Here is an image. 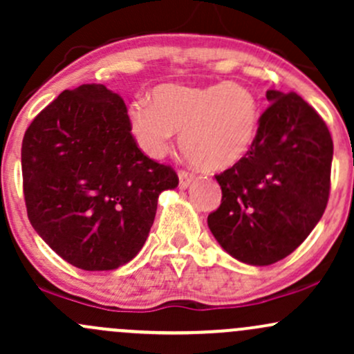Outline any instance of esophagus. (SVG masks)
Wrapping results in <instances>:
<instances>
[{"label":"esophagus","instance_id":"34e87169","mask_svg":"<svg viewBox=\"0 0 354 354\" xmlns=\"http://www.w3.org/2000/svg\"><path fill=\"white\" fill-rule=\"evenodd\" d=\"M194 180V176L192 174L185 172V170H178V184H180L182 189L189 187L191 185V182Z\"/></svg>","mask_w":354,"mask_h":354}]
</instances>
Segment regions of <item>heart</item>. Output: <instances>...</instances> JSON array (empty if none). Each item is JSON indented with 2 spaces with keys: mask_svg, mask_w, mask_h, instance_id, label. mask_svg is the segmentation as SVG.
Masks as SVG:
<instances>
[{
  "mask_svg": "<svg viewBox=\"0 0 354 354\" xmlns=\"http://www.w3.org/2000/svg\"><path fill=\"white\" fill-rule=\"evenodd\" d=\"M260 104L250 87L219 82L204 87L163 84L155 87L150 104L133 102L130 124L138 145L151 157L169 150L180 131V150L206 172L233 167L253 147Z\"/></svg>",
  "mask_w": 354,
  "mask_h": 354,
  "instance_id": "1",
  "label": "heart"
}]
</instances>
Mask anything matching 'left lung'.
<instances>
[{
	"label": "left lung",
	"instance_id": "left-lung-1",
	"mask_svg": "<svg viewBox=\"0 0 354 354\" xmlns=\"http://www.w3.org/2000/svg\"><path fill=\"white\" fill-rule=\"evenodd\" d=\"M248 153L216 176L221 206L207 216L216 241L243 263L265 267L294 252L328 206L333 138L299 94L267 91Z\"/></svg>",
	"mask_w": 354,
	"mask_h": 354
}]
</instances>
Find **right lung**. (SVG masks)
<instances>
[{
    "label": "right lung",
    "mask_w": 354,
    "mask_h": 354,
    "mask_svg": "<svg viewBox=\"0 0 354 354\" xmlns=\"http://www.w3.org/2000/svg\"><path fill=\"white\" fill-rule=\"evenodd\" d=\"M26 212L67 263L89 272L128 263L145 245L160 192L176 170L148 158L124 101L102 84L64 91L21 143Z\"/></svg>",
    "instance_id": "add662e5"
}]
</instances>
